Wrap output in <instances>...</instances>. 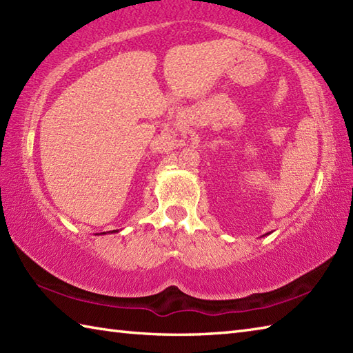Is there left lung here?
Listing matches in <instances>:
<instances>
[{"instance_id":"8db88e82","label":"left lung","mask_w":353,"mask_h":353,"mask_svg":"<svg viewBox=\"0 0 353 353\" xmlns=\"http://www.w3.org/2000/svg\"><path fill=\"white\" fill-rule=\"evenodd\" d=\"M268 234H270V232H268ZM268 234H265V235H268ZM265 235H262V236H265Z\"/></svg>"}]
</instances>
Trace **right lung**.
<instances>
[{
	"mask_svg": "<svg viewBox=\"0 0 353 353\" xmlns=\"http://www.w3.org/2000/svg\"><path fill=\"white\" fill-rule=\"evenodd\" d=\"M114 232H118V230H112V234H114ZM103 234H106V232H103Z\"/></svg>",
	"mask_w": 353,
	"mask_h": 353,
	"instance_id": "add662e5",
	"label": "right lung"
}]
</instances>
